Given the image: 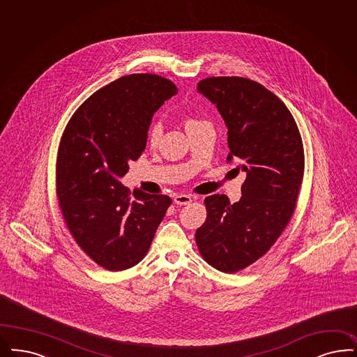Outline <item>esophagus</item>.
I'll list each match as a JSON object with an SVG mask.
<instances>
[{"mask_svg": "<svg viewBox=\"0 0 357 357\" xmlns=\"http://www.w3.org/2000/svg\"><path fill=\"white\" fill-rule=\"evenodd\" d=\"M192 199L193 198L188 196V195H177L174 197V204H177V205H188V204L192 202Z\"/></svg>", "mask_w": 357, "mask_h": 357, "instance_id": "34e87169", "label": "esophagus"}]
</instances>
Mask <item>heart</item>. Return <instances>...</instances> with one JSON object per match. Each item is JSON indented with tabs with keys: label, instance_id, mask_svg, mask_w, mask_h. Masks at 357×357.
Instances as JSON below:
<instances>
[{
	"label": "heart",
	"instance_id": "heart-1",
	"mask_svg": "<svg viewBox=\"0 0 357 357\" xmlns=\"http://www.w3.org/2000/svg\"><path fill=\"white\" fill-rule=\"evenodd\" d=\"M199 123H202V121L189 118V119L185 120V128L188 130V128H190V127H193V126H197ZM161 132H162L161 124H160V123H153V124L149 127V131H148V143H149L151 146L158 144L160 136H161Z\"/></svg>",
	"mask_w": 357,
	"mask_h": 357
}]
</instances>
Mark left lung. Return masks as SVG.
I'll use <instances>...</instances> for the list:
<instances>
[{
	"mask_svg": "<svg viewBox=\"0 0 357 357\" xmlns=\"http://www.w3.org/2000/svg\"><path fill=\"white\" fill-rule=\"evenodd\" d=\"M227 127V161L246 172L242 197L205 198L206 221L196 231L202 258L237 273L264 257L290 222L303 180L302 137L289 108L258 82L211 77L198 82Z\"/></svg>",
	"mask_w": 357,
	"mask_h": 357,
	"instance_id": "1",
	"label": "left lung"
}]
</instances>
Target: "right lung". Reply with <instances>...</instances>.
<instances>
[{
	"label": "right lung",
	"instance_id": "add662e5",
	"mask_svg": "<svg viewBox=\"0 0 357 357\" xmlns=\"http://www.w3.org/2000/svg\"><path fill=\"white\" fill-rule=\"evenodd\" d=\"M177 93L169 79L132 74L93 93L75 111L56 158V196L67 229L95 264H139L172 199L133 192L119 178L146 149L153 114Z\"/></svg>",
	"mask_w": 357,
	"mask_h": 357
}]
</instances>
